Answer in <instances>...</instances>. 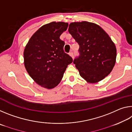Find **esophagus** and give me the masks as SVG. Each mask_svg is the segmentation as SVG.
I'll list each match as a JSON object with an SVG mask.
<instances>
[{
	"mask_svg": "<svg viewBox=\"0 0 132 132\" xmlns=\"http://www.w3.org/2000/svg\"><path fill=\"white\" fill-rule=\"evenodd\" d=\"M69 55H70V56L73 58H73H74V54H73V53L72 52H71L69 53Z\"/></svg>",
	"mask_w": 132,
	"mask_h": 132,
	"instance_id": "1",
	"label": "esophagus"
}]
</instances>
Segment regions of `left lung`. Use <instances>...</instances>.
<instances>
[{"label":"left lung","instance_id":"obj_1","mask_svg":"<svg viewBox=\"0 0 132 132\" xmlns=\"http://www.w3.org/2000/svg\"><path fill=\"white\" fill-rule=\"evenodd\" d=\"M69 32L79 45V56L73 61L82 78L95 83L107 76L116 62L117 48L108 34L88 21L69 24Z\"/></svg>","mask_w":132,"mask_h":132}]
</instances>
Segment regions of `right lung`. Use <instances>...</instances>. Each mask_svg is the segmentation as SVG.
Instances as JSON below:
<instances>
[{
  "instance_id": "right-lung-1",
  "label": "right lung",
  "mask_w": 132,
  "mask_h": 132,
  "mask_svg": "<svg viewBox=\"0 0 132 132\" xmlns=\"http://www.w3.org/2000/svg\"><path fill=\"white\" fill-rule=\"evenodd\" d=\"M68 23L51 22L40 27L32 35L24 51V63L28 75L42 87L52 89L61 82L73 59L64 53L60 36Z\"/></svg>"
}]
</instances>
